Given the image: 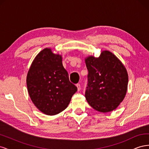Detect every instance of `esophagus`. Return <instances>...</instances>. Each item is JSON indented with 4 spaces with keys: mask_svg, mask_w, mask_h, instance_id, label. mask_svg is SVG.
Listing matches in <instances>:
<instances>
[{
    "mask_svg": "<svg viewBox=\"0 0 149 149\" xmlns=\"http://www.w3.org/2000/svg\"><path fill=\"white\" fill-rule=\"evenodd\" d=\"M76 87H77V88H78V91H80V89H81V85H80V84H76Z\"/></svg>",
    "mask_w": 149,
    "mask_h": 149,
    "instance_id": "obj_1",
    "label": "esophagus"
}]
</instances>
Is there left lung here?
<instances>
[{"mask_svg": "<svg viewBox=\"0 0 149 149\" xmlns=\"http://www.w3.org/2000/svg\"><path fill=\"white\" fill-rule=\"evenodd\" d=\"M88 71L85 97L93 109L101 112L114 110L127 92V70L114 54L103 51L98 58L85 60Z\"/></svg>", "mask_w": 149, "mask_h": 149, "instance_id": "1", "label": "left lung"}]
</instances>
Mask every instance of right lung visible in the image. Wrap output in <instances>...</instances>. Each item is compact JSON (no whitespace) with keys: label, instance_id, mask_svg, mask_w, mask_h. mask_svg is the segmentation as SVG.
<instances>
[{"label":"right lung","instance_id":"add662e5","mask_svg":"<svg viewBox=\"0 0 149 149\" xmlns=\"http://www.w3.org/2000/svg\"><path fill=\"white\" fill-rule=\"evenodd\" d=\"M26 85L35 106L49 116L65 110L77 91L63 66L61 56L49 48L43 49L35 57L28 72Z\"/></svg>","mask_w":149,"mask_h":149}]
</instances>
